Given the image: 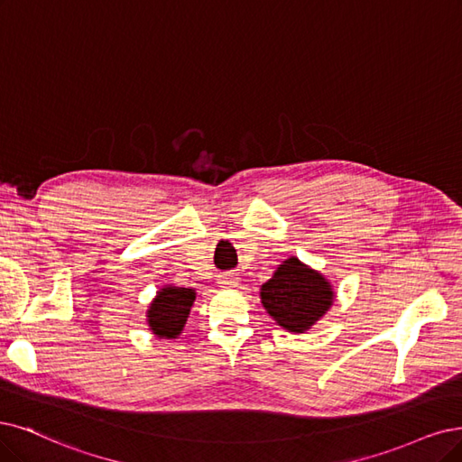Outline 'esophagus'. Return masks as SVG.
Wrapping results in <instances>:
<instances>
[{
  "mask_svg": "<svg viewBox=\"0 0 462 462\" xmlns=\"http://www.w3.org/2000/svg\"><path fill=\"white\" fill-rule=\"evenodd\" d=\"M218 283H220V287H236L237 283H240V278H237L236 274H222L218 278Z\"/></svg>",
  "mask_w": 462,
  "mask_h": 462,
  "instance_id": "34e87169",
  "label": "esophagus"
}]
</instances>
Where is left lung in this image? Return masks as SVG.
Masks as SVG:
<instances>
[{
  "instance_id": "8db88e82",
  "label": "left lung",
  "mask_w": 462,
  "mask_h": 462,
  "mask_svg": "<svg viewBox=\"0 0 462 462\" xmlns=\"http://www.w3.org/2000/svg\"><path fill=\"white\" fill-rule=\"evenodd\" d=\"M261 302L268 316L289 333H306L335 302L333 283L297 257L285 259L261 285Z\"/></svg>"
}]
</instances>
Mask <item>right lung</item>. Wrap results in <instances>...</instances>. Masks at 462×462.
Listing matches in <instances>:
<instances>
[{
	"mask_svg": "<svg viewBox=\"0 0 462 462\" xmlns=\"http://www.w3.org/2000/svg\"><path fill=\"white\" fill-rule=\"evenodd\" d=\"M196 300V289L163 285L146 310L148 329L158 338H179Z\"/></svg>",
	"mask_w": 462,
	"mask_h": 462,
	"instance_id": "obj_1",
	"label": "right lung"
}]
</instances>
